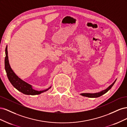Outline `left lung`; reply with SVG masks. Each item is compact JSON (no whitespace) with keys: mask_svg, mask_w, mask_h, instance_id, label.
<instances>
[{"mask_svg":"<svg viewBox=\"0 0 127 127\" xmlns=\"http://www.w3.org/2000/svg\"><path fill=\"white\" fill-rule=\"evenodd\" d=\"M116 80H115V81L111 84L110 86H109L108 87H107L106 89L102 91L99 92H98V93H82V94H80V95L83 96H86V97H91V98H96V97H98L101 96L102 95L104 94L105 93H106V92L108 91L109 90H110L111 87L113 86V85H114V84L116 82Z\"/></svg>","mask_w":127,"mask_h":127,"instance_id":"left-lung-1","label":"left lung"}]
</instances>
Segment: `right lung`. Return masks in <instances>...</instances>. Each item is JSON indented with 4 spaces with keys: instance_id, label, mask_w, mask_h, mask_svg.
<instances>
[{
    "instance_id": "obj_1",
    "label": "right lung",
    "mask_w": 127,
    "mask_h": 127,
    "mask_svg": "<svg viewBox=\"0 0 127 127\" xmlns=\"http://www.w3.org/2000/svg\"><path fill=\"white\" fill-rule=\"evenodd\" d=\"M6 57L5 59V68L7 73V76L8 77L9 82L12 84V85L17 89L18 91L22 92L26 95H38L42 93L47 91L51 87H50L48 89H46L42 91H36L32 88V86L30 84L24 82V80H22L15 74V72L11 68L9 63L8 57V51H7V45L5 49Z\"/></svg>"
}]
</instances>
